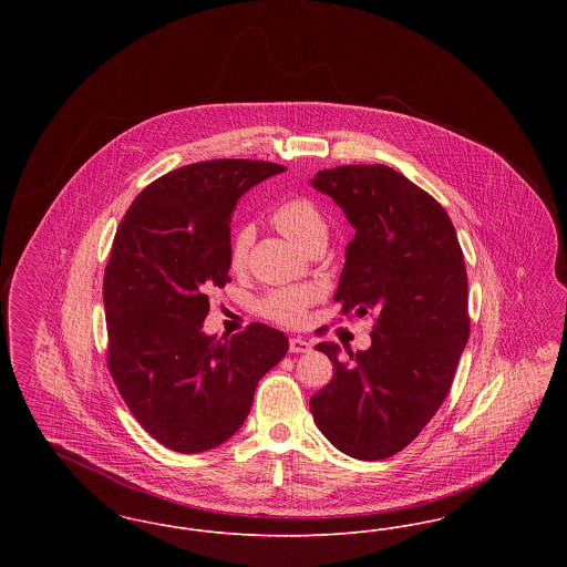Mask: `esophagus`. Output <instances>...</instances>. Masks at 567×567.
Here are the masks:
<instances>
[{
  "instance_id": "obj_1",
  "label": "esophagus",
  "mask_w": 567,
  "mask_h": 567,
  "mask_svg": "<svg viewBox=\"0 0 567 567\" xmlns=\"http://www.w3.org/2000/svg\"><path fill=\"white\" fill-rule=\"evenodd\" d=\"M289 351L308 352L310 351V342H306V340H301V338H291V340H289Z\"/></svg>"
}]
</instances>
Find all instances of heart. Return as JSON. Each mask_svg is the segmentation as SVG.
Wrapping results in <instances>:
<instances>
[{
    "label": "heart",
    "mask_w": 567,
    "mask_h": 567,
    "mask_svg": "<svg viewBox=\"0 0 567 567\" xmlns=\"http://www.w3.org/2000/svg\"><path fill=\"white\" fill-rule=\"evenodd\" d=\"M270 218L287 238H291L306 250L312 244L324 243L327 238V218L321 213V208L306 197H293L278 204ZM250 244H252V229L248 225L238 227L229 240V250H227L229 266L234 270H244L248 261ZM315 299L317 293L310 287H282V289H274L259 301V312L271 323L299 327L303 323L306 312L315 303Z\"/></svg>",
    "instance_id": "heart-1"
}]
</instances>
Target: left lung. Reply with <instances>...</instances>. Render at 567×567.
Wrapping results in <instances>:
<instances>
[{"label":"left lung","mask_w":567,"mask_h":567,"mask_svg":"<svg viewBox=\"0 0 567 567\" xmlns=\"http://www.w3.org/2000/svg\"><path fill=\"white\" fill-rule=\"evenodd\" d=\"M312 187L354 227L336 301L374 315L372 347L317 344L333 378L310 398L317 427L363 461L405 449L446 400L470 338L467 274L453 220L427 190L389 165H338Z\"/></svg>","instance_id":"obj_1"}]
</instances>
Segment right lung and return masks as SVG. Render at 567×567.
Here are the masks:
<instances>
[{"label":"right lung","instance_id":"1","mask_svg":"<svg viewBox=\"0 0 567 567\" xmlns=\"http://www.w3.org/2000/svg\"><path fill=\"white\" fill-rule=\"evenodd\" d=\"M285 172L252 159L190 163L153 181L123 216L104 274L109 370L135 421L176 453L240 430L257 382L289 340L250 323L206 336L208 293L229 282L231 213L244 190Z\"/></svg>","mask_w":567,"mask_h":567}]
</instances>
